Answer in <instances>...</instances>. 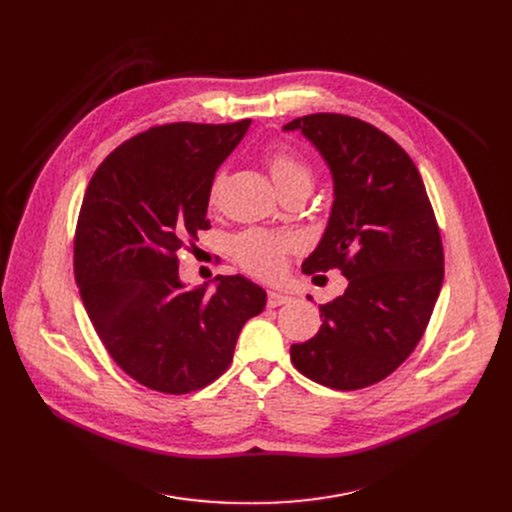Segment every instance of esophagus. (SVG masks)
Here are the masks:
<instances>
[{"label":"esophagus","instance_id":"1","mask_svg":"<svg viewBox=\"0 0 512 512\" xmlns=\"http://www.w3.org/2000/svg\"><path fill=\"white\" fill-rule=\"evenodd\" d=\"M290 301H292V297H290V294H286V292H278V290L267 292V307H270V309H276V307L286 305Z\"/></svg>","mask_w":512,"mask_h":512}]
</instances>
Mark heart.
I'll return each instance as SVG.
<instances>
[{
  "instance_id": "heart-1",
  "label": "heart",
  "mask_w": 512,
  "mask_h": 512,
  "mask_svg": "<svg viewBox=\"0 0 512 512\" xmlns=\"http://www.w3.org/2000/svg\"><path fill=\"white\" fill-rule=\"evenodd\" d=\"M267 170L278 193L292 186H311V170L301 157L288 149H274L267 155ZM224 176H218L211 186V199L218 195ZM294 249V240L276 236L265 230H247L234 238L232 255L247 272L259 278H276L284 270V257Z\"/></svg>"
}]
</instances>
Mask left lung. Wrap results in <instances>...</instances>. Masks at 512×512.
<instances>
[{"label":"left lung","instance_id":"1","mask_svg":"<svg viewBox=\"0 0 512 512\" xmlns=\"http://www.w3.org/2000/svg\"><path fill=\"white\" fill-rule=\"evenodd\" d=\"M301 132L332 174L330 220L303 272L340 267L342 297L321 305L319 332L290 346L309 380L359 390L384 380L421 340L444 280L436 215L413 159L375 126L342 114H311Z\"/></svg>","mask_w":512,"mask_h":512}]
</instances>
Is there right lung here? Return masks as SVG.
I'll return each instance as SVG.
<instances>
[{"label": "right lung", "mask_w": 512, "mask_h": 512, "mask_svg": "<svg viewBox=\"0 0 512 512\" xmlns=\"http://www.w3.org/2000/svg\"><path fill=\"white\" fill-rule=\"evenodd\" d=\"M251 120L166 124L122 143L93 174L74 238L80 299L107 353L139 384L186 394L226 371L267 294L245 276L188 288L178 251L209 228L215 170Z\"/></svg>", "instance_id": "add662e5"}]
</instances>
